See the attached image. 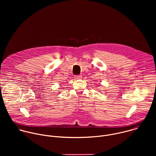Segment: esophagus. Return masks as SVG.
Returning <instances> with one entry per match:
<instances>
[{
	"mask_svg": "<svg viewBox=\"0 0 156 156\" xmlns=\"http://www.w3.org/2000/svg\"><path fill=\"white\" fill-rule=\"evenodd\" d=\"M82 78V75H76L75 76V78L76 79H80Z\"/></svg>",
	"mask_w": 156,
	"mask_h": 156,
	"instance_id": "34e87169",
	"label": "esophagus"
}]
</instances>
